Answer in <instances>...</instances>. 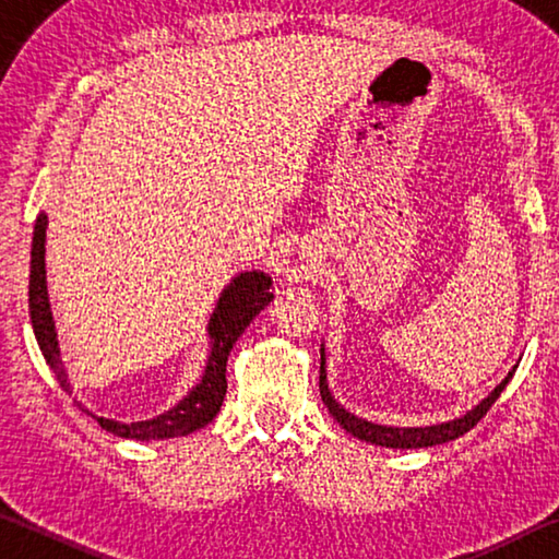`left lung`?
<instances>
[{
  "label": "left lung",
  "instance_id": "8db88e82",
  "mask_svg": "<svg viewBox=\"0 0 559 559\" xmlns=\"http://www.w3.org/2000/svg\"><path fill=\"white\" fill-rule=\"evenodd\" d=\"M513 374H515V367L508 372L506 380L486 396L484 402L473 406V409L463 416H459V419L431 424V427H382V424L359 419V416L349 414L343 404L335 402V396L328 390L325 347H320V396H323V404L328 406V412L333 414L340 427L353 433V437L370 441L374 447H386V449H427V447H437V443H447L463 437V433L471 431L480 419H484L486 412L496 404L500 392L506 390V384L513 380Z\"/></svg>",
  "mask_w": 559,
  "mask_h": 559
}]
</instances>
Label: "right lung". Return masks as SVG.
I'll return each instance as SVG.
<instances>
[{
	"mask_svg": "<svg viewBox=\"0 0 559 559\" xmlns=\"http://www.w3.org/2000/svg\"><path fill=\"white\" fill-rule=\"evenodd\" d=\"M46 226L49 219L46 214L36 216L34 224V239H32V273H29V316H32V328L36 335V343H39L44 359L56 374V380L63 386L66 392L71 390L69 374H66V367L61 362V349H59V337H56V325L49 306V290H46ZM271 288V276L263 271H243L239 276H234L229 286L222 290L219 300H216V308L210 318V333L212 349L210 357H206V367L202 380L197 382L192 390L182 396L173 409L153 416V419L145 421H130L122 424L116 419H103L98 416V424L106 431L116 433L122 439H138V441H150V439H175V437H187L197 429H202L210 424L216 414H219V406L226 394V359L236 340L253 318H257L263 308L273 300Z\"/></svg>",
	"mask_w": 559,
	"mask_h": 559,
	"instance_id": "1",
	"label": "right lung"
}]
</instances>
